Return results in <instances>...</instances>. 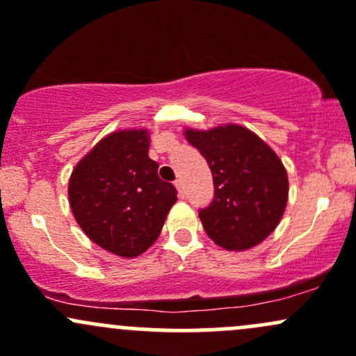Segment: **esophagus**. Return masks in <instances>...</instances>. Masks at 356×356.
Here are the masks:
<instances>
[{"label":"esophagus","mask_w":356,"mask_h":356,"mask_svg":"<svg viewBox=\"0 0 356 356\" xmlns=\"http://www.w3.org/2000/svg\"><path fill=\"white\" fill-rule=\"evenodd\" d=\"M175 186H177L179 198L185 197V190H183V181H181V179H177V181H175Z\"/></svg>","instance_id":"obj_1"}]
</instances>
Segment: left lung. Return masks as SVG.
<instances>
[{
    "instance_id": "8db88e82",
    "label": "left lung",
    "mask_w": 356,
    "mask_h": 356,
    "mask_svg": "<svg viewBox=\"0 0 356 356\" xmlns=\"http://www.w3.org/2000/svg\"><path fill=\"white\" fill-rule=\"evenodd\" d=\"M213 178V200L200 210L209 238L227 251H248L275 231L289 200L286 170L261 137L238 124L185 129Z\"/></svg>"
}]
</instances>
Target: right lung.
Here are the masks:
<instances>
[{"mask_svg":"<svg viewBox=\"0 0 356 356\" xmlns=\"http://www.w3.org/2000/svg\"><path fill=\"white\" fill-rule=\"evenodd\" d=\"M147 129L103 137L72 170L70 207L83 232L108 253L136 258L161 234L177 188L158 177Z\"/></svg>","mask_w":356,"mask_h":356,"instance_id":"right-lung-1","label":"right lung"}]
</instances>
